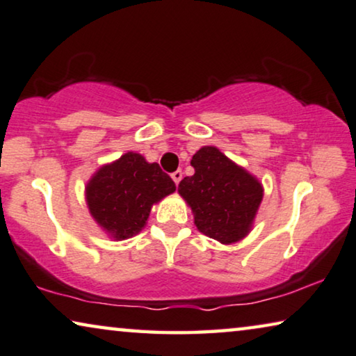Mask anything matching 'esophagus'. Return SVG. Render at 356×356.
<instances>
[{
	"instance_id": "obj_1",
	"label": "esophagus",
	"mask_w": 356,
	"mask_h": 356,
	"mask_svg": "<svg viewBox=\"0 0 356 356\" xmlns=\"http://www.w3.org/2000/svg\"><path fill=\"white\" fill-rule=\"evenodd\" d=\"M181 178H183V172L181 170H177V172H173L172 173V179L175 181V184H179V181H181Z\"/></svg>"
}]
</instances>
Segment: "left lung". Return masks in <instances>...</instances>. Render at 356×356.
<instances>
[{
    "label": "left lung",
    "instance_id": "obj_1",
    "mask_svg": "<svg viewBox=\"0 0 356 356\" xmlns=\"http://www.w3.org/2000/svg\"><path fill=\"white\" fill-rule=\"evenodd\" d=\"M193 177L178 184L199 232L222 245L247 237L264 197L254 175L229 159L216 146H202L193 156Z\"/></svg>",
    "mask_w": 356,
    "mask_h": 356
}]
</instances>
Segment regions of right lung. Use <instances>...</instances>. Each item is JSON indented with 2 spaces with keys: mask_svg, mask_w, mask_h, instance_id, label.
I'll return each mask as SVG.
<instances>
[{
  "mask_svg": "<svg viewBox=\"0 0 356 356\" xmlns=\"http://www.w3.org/2000/svg\"><path fill=\"white\" fill-rule=\"evenodd\" d=\"M175 189L173 179L159 163L129 151L92 175L86 184V204L109 238L125 240L146 226L152 205Z\"/></svg>",
  "mask_w": 356,
  "mask_h": 356,
  "instance_id": "right-lung-1",
  "label": "right lung"
}]
</instances>
